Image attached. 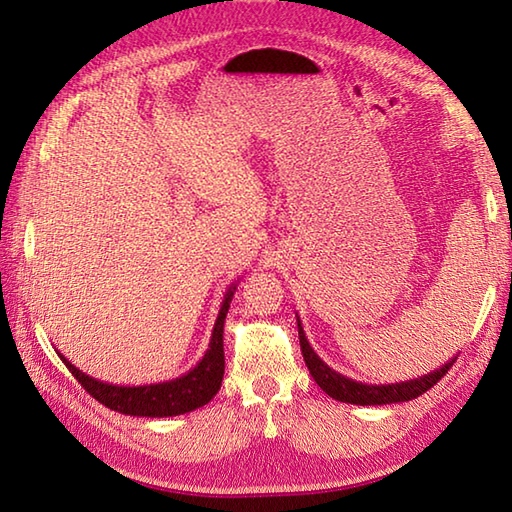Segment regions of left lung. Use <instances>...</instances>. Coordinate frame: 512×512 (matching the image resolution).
Instances as JSON below:
<instances>
[{
  "label": "left lung",
  "instance_id": "8db88e82",
  "mask_svg": "<svg viewBox=\"0 0 512 512\" xmlns=\"http://www.w3.org/2000/svg\"><path fill=\"white\" fill-rule=\"evenodd\" d=\"M297 328H299L301 354H303V361H306V365L310 369V376L317 380V385L330 398L341 400V402H350V405H363V407L365 405H391V402H407V400L418 398L424 394V391L436 385L438 380L449 372V367L455 363V358H458V356H453L451 361H447L442 367L433 369V372L418 376L413 380H402V383H389V385H367V383H361V380H352L339 372H334L328 363H323L319 354L310 347L308 336L301 328L299 317H297Z\"/></svg>",
  "mask_w": 512,
  "mask_h": 512
}]
</instances>
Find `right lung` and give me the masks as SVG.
I'll use <instances>...</instances> for the list:
<instances>
[{"label": "right lung", "instance_id": "add662e5", "mask_svg": "<svg viewBox=\"0 0 512 512\" xmlns=\"http://www.w3.org/2000/svg\"><path fill=\"white\" fill-rule=\"evenodd\" d=\"M235 290L237 284L228 286L222 299L220 312H217V319L213 325L209 350L204 352V356L195 363V367H191L189 372H184L178 378L134 387L112 385L81 372V369L74 367L61 352L57 354L65 363V367L70 369L72 376L79 380L81 387H85V391L107 409L125 413V416L140 418H169L180 416V413H189L193 409L204 407L206 402H211V398L220 391L224 378V321L228 308H231Z\"/></svg>", "mask_w": 512, "mask_h": 512}]
</instances>
